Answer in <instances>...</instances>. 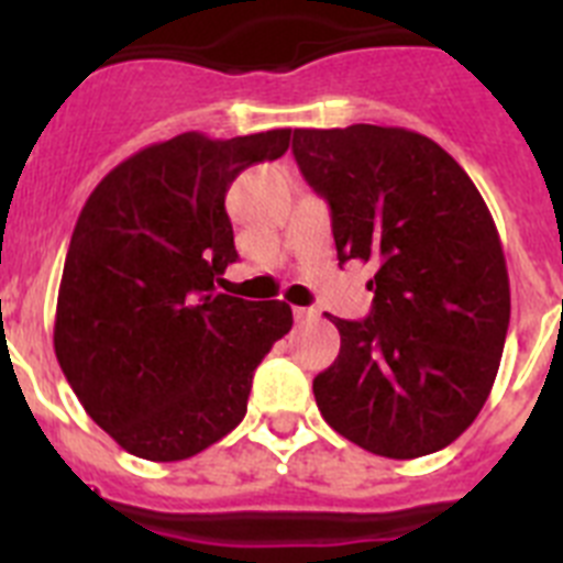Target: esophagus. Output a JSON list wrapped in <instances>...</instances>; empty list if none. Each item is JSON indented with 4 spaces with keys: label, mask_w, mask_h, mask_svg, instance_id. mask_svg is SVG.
Instances as JSON below:
<instances>
[{
    "label": "esophagus",
    "mask_w": 563,
    "mask_h": 563,
    "mask_svg": "<svg viewBox=\"0 0 563 563\" xmlns=\"http://www.w3.org/2000/svg\"><path fill=\"white\" fill-rule=\"evenodd\" d=\"M292 316H296L298 324H305V321L318 318V310H312V307H296V310H292Z\"/></svg>",
    "instance_id": "esophagus-1"
}]
</instances>
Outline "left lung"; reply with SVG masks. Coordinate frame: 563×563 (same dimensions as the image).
<instances>
[{
	"mask_svg": "<svg viewBox=\"0 0 563 563\" xmlns=\"http://www.w3.org/2000/svg\"><path fill=\"white\" fill-rule=\"evenodd\" d=\"M292 157L330 206L338 262H372V312L332 318L341 352L312 380L332 429L389 460L445 449L499 372L510 282L494 217L426 134L296 129Z\"/></svg>",
	"mask_w": 563,
	"mask_h": 563,
	"instance_id": "obj_1",
	"label": "left lung"
}]
</instances>
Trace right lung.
<instances>
[{
  "label": "right lung",
  "instance_id": "right-lung-1",
  "mask_svg": "<svg viewBox=\"0 0 563 563\" xmlns=\"http://www.w3.org/2000/svg\"><path fill=\"white\" fill-rule=\"evenodd\" d=\"M290 129L154 143L98 183L69 239L56 357L87 415L129 454L177 462L233 431L253 372L292 327L285 301L217 292L236 262L225 194Z\"/></svg>",
  "mask_w": 563,
  "mask_h": 563
}]
</instances>
